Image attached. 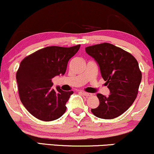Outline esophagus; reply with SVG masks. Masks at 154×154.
Returning a JSON list of instances; mask_svg holds the SVG:
<instances>
[{
  "label": "esophagus",
  "instance_id": "1",
  "mask_svg": "<svg viewBox=\"0 0 154 154\" xmlns=\"http://www.w3.org/2000/svg\"><path fill=\"white\" fill-rule=\"evenodd\" d=\"M83 96H86V97H88V96H91L92 94H90V93H86V92H82Z\"/></svg>",
  "mask_w": 154,
  "mask_h": 154
}]
</instances>
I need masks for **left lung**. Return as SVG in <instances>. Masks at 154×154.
I'll return each mask as SVG.
<instances>
[{
	"label": "left lung",
	"mask_w": 154,
	"mask_h": 154,
	"mask_svg": "<svg viewBox=\"0 0 154 154\" xmlns=\"http://www.w3.org/2000/svg\"><path fill=\"white\" fill-rule=\"evenodd\" d=\"M86 52L98 63L110 91L109 96L97 94L100 104L91 112L103 119L119 116L137 96L142 77L138 61L129 53L108 43L86 47Z\"/></svg>",
	"instance_id": "obj_1"
}]
</instances>
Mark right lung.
Masks as SVG:
<instances>
[{"label":"right lung","mask_w":154,"mask_h":154,"mask_svg":"<svg viewBox=\"0 0 154 154\" xmlns=\"http://www.w3.org/2000/svg\"><path fill=\"white\" fill-rule=\"evenodd\" d=\"M81 45L70 48L48 46L37 51L20 62L16 73L20 99L31 114L39 120L54 121L65 113L73 91L52 88V79L64 75L68 62Z\"/></svg>","instance_id":"1"}]
</instances>
